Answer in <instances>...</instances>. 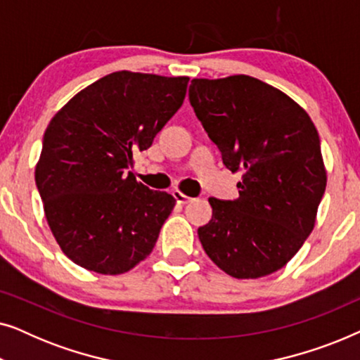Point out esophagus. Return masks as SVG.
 <instances>
[{
    "label": "esophagus",
    "mask_w": 360,
    "mask_h": 360,
    "mask_svg": "<svg viewBox=\"0 0 360 360\" xmlns=\"http://www.w3.org/2000/svg\"><path fill=\"white\" fill-rule=\"evenodd\" d=\"M172 195H174V198H175V201H176V203H179V205H186V203H190V201H193V198H190V196L184 195L180 190L172 191Z\"/></svg>",
    "instance_id": "34e87169"
}]
</instances>
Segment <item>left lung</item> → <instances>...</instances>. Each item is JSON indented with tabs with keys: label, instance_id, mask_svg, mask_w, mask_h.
Listing matches in <instances>:
<instances>
[{
	"label": "left lung",
	"instance_id": "1",
	"mask_svg": "<svg viewBox=\"0 0 360 360\" xmlns=\"http://www.w3.org/2000/svg\"><path fill=\"white\" fill-rule=\"evenodd\" d=\"M188 96L226 169L243 174L238 200H208L213 218L198 229L205 252L234 278L277 272L311 234L326 190L311 117L249 75L193 78Z\"/></svg>",
	"mask_w": 360,
	"mask_h": 360
}]
</instances>
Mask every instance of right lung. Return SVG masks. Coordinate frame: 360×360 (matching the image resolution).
I'll list each match as a JSON object with an SVG mask.
<instances>
[{"label":"right lung","mask_w":360,"mask_h":360,"mask_svg":"<svg viewBox=\"0 0 360 360\" xmlns=\"http://www.w3.org/2000/svg\"><path fill=\"white\" fill-rule=\"evenodd\" d=\"M188 77L115 72L78 91L49 122L36 185L49 228L72 262L124 274L152 252L175 206L129 169L186 95Z\"/></svg>","instance_id":"obj_1"}]
</instances>
